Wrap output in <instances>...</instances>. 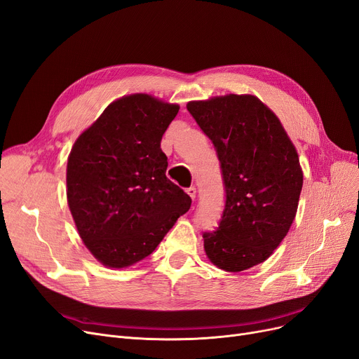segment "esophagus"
Returning <instances> with one entry per match:
<instances>
[{
  "instance_id": "esophagus-1",
  "label": "esophagus",
  "mask_w": 359,
  "mask_h": 359,
  "mask_svg": "<svg viewBox=\"0 0 359 359\" xmlns=\"http://www.w3.org/2000/svg\"><path fill=\"white\" fill-rule=\"evenodd\" d=\"M186 194H188L192 199H195V196H196V188H195V186H191V188H186Z\"/></svg>"
}]
</instances>
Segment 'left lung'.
Here are the masks:
<instances>
[{
    "label": "left lung",
    "instance_id": "8db88e82",
    "mask_svg": "<svg viewBox=\"0 0 359 359\" xmlns=\"http://www.w3.org/2000/svg\"><path fill=\"white\" fill-rule=\"evenodd\" d=\"M215 148L226 191L218 227L204 248L218 269L238 273L266 261L287 235L304 175L277 116L254 95L214 97L186 105Z\"/></svg>",
    "mask_w": 359,
    "mask_h": 359
}]
</instances>
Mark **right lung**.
<instances>
[{
	"label": "right lung",
	"instance_id": "obj_1",
	"mask_svg": "<svg viewBox=\"0 0 359 359\" xmlns=\"http://www.w3.org/2000/svg\"><path fill=\"white\" fill-rule=\"evenodd\" d=\"M179 108L147 93L123 97L70 151L69 208L83 243L107 267H129L148 257L191 208V196L167 179L161 151Z\"/></svg>",
	"mask_w": 359,
	"mask_h": 359
}]
</instances>
